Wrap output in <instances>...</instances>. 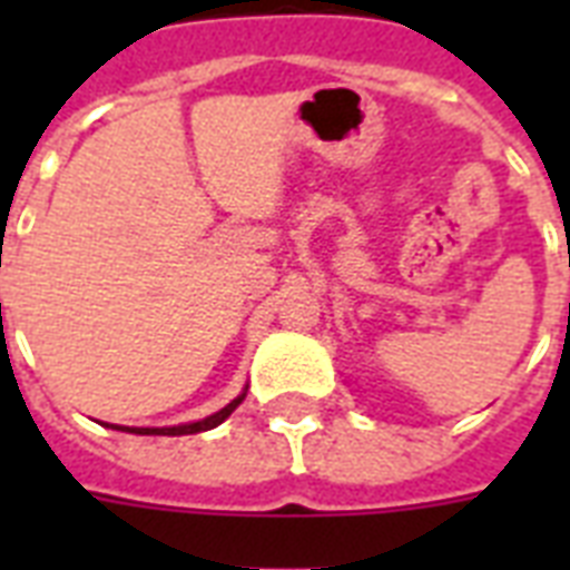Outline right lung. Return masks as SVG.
I'll return each instance as SVG.
<instances>
[{"label": "right lung", "mask_w": 570, "mask_h": 570, "mask_svg": "<svg viewBox=\"0 0 570 570\" xmlns=\"http://www.w3.org/2000/svg\"><path fill=\"white\" fill-rule=\"evenodd\" d=\"M248 387H242V393L233 402L222 407V411H215V414L204 416V420H195V423H180V425H163V429H136V425H118V423H102L106 429H115V432H129V434H168V438H177V434H197V432H209L215 425H222L227 416L242 405V399H245Z\"/></svg>", "instance_id": "obj_1"}]
</instances>
